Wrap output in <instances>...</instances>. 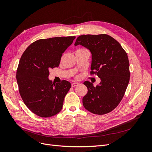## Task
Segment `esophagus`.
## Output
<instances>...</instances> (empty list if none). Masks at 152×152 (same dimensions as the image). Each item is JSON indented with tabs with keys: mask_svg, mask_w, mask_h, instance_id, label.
Segmentation results:
<instances>
[{
	"mask_svg": "<svg viewBox=\"0 0 152 152\" xmlns=\"http://www.w3.org/2000/svg\"><path fill=\"white\" fill-rule=\"evenodd\" d=\"M78 85H79V84H78L77 82H73V83H72V87H75V86H77Z\"/></svg>",
	"mask_w": 152,
	"mask_h": 152,
	"instance_id": "34e87169",
	"label": "esophagus"
}]
</instances>
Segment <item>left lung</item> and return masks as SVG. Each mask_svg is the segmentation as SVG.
Masks as SVG:
<instances>
[{
	"label": "left lung",
	"mask_w": 152,
	"mask_h": 152,
	"mask_svg": "<svg viewBox=\"0 0 152 152\" xmlns=\"http://www.w3.org/2000/svg\"><path fill=\"white\" fill-rule=\"evenodd\" d=\"M74 45H81L90 50L91 74L95 73L101 79L96 87L89 81L84 82L88 89L82 99L84 108L97 115L112 112L121 102L129 82L126 52L118 42L107 34L82 35Z\"/></svg>",
	"instance_id": "left-lung-1"
}]
</instances>
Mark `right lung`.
Here are the masks:
<instances>
[{"label":"right lung","instance_id":"right-lung-1","mask_svg":"<svg viewBox=\"0 0 152 152\" xmlns=\"http://www.w3.org/2000/svg\"><path fill=\"white\" fill-rule=\"evenodd\" d=\"M75 36L40 39L22 54L16 72L21 97L31 112L40 117H50L61 111L71 84L63 80L54 84L49 70L58 67L63 53Z\"/></svg>","mask_w":152,"mask_h":152}]
</instances>
